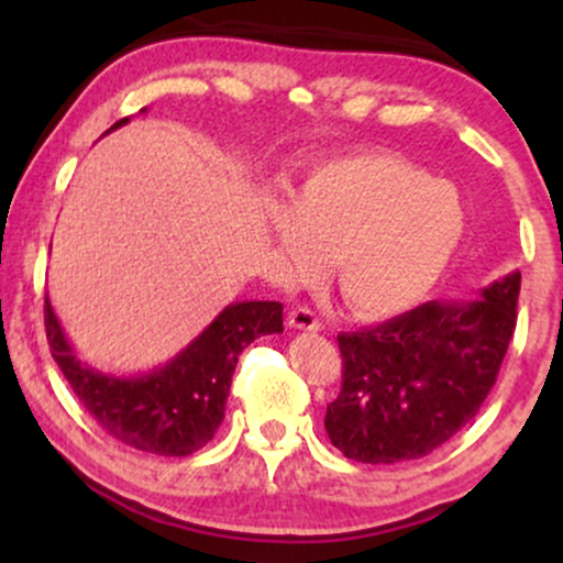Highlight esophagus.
Instances as JSON below:
<instances>
[{"instance_id": "34e87169", "label": "esophagus", "mask_w": 563, "mask_h": 563, "mask_svg": "<svg viewBox=\"0 0 563 563\" xmlns=\"http://www.w3.org/2000/svg\"><path fill=\"white\" fill-rule=\"evenodd\" d=\"M288 325L294 328V331H320V320L318 314L312 312V309L307 307H294L288 312Z\"/></svg>"}]
</instances>
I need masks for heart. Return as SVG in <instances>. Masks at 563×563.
Masks as SVG:
<instances>
[{
    "label": "heart",
    "mask_w": 563,
    "mask_h": 563,
    "mask_svg": "<svg viewBox=\"0 0 563 563\" xmlns=\"http://www.w3.org/2000/svg\"><path fill=\"white\" fill-rule=\"evenodd\" d=\"M264 224L283 275L309 280L331 262L335 294L360 318L407 312L434 290L466 232L457 190L391 153L328 161L269 200Z\"/></svg>",
    "instance_id": "1"
}]
</instances>
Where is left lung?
<instances>
[{
  "mask_svg": "<svg viewBox=\"0 0 563 563\" xmlns=\"http://www.w3.org/2000/svg\"><path fill=\"white\" fill-rule=\"evenodd\" d=\"M521 273L471 301H426L365 331L341 333L344 386L328 405L333 448L357 463L416 461L479 412L516 328Z\"/></svg>",
  "mask_w": 563,
  "mask_h": 563,
  "instance_id": "1",
  "label": "left lung"
}]
</instances>
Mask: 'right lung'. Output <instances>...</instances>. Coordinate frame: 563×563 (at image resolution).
Masks as SVG:
<instances>
[{
    "instance_id": "1",
    "label": "right lung",
    "mask_w": 563,
    "mask_h": 563,
    "mask_svg": "<svg viewBox=\"0 0 563 563\" xmlns=\"http://www.w3.org/2000/svg\"><path fill=\"white\" fill-rule=\"evenodd\" d=\"M124 124L129 119L115 121L106 134ZM44 325L57 367L108 434L134 450L185 457L209 444L222 426L243 349L260 335L283 333V303L232 301L172 360L137 376H115L81 363L49 296Z\"/></svg>"
}]
</instances>
